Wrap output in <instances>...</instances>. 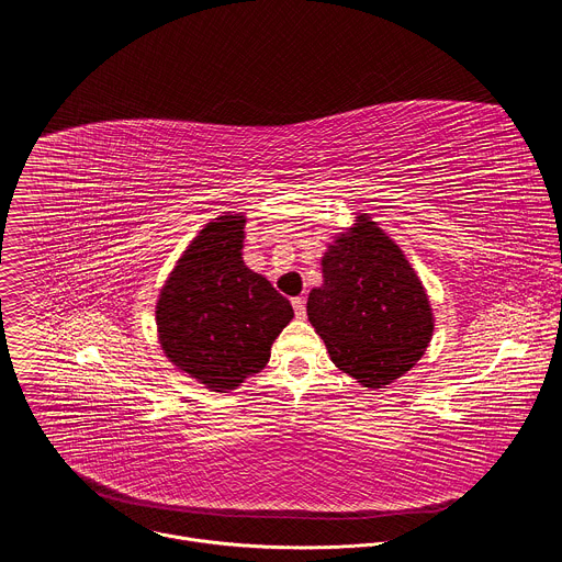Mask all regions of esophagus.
Returning <instances> with one entry per match:
<instances>
[{
  "label": "esophagus",
  "instance_id": "obj_1",
  "mask_svg": "<svg viewBox=\"0 0 562 562\" xmlns=\"http://www.w3.org/2000/svg\"><path fill=\"white\" fill-rule=\"evenodd\" d=\"M291 304H293V311H295L297 317H304V315H306V302H304V297H293Z\"/></svg>",
  "mask_w": 562,
  "mask_h": 562
}]
</instances>
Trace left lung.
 Wrapping results in <instances>:
<instances>
[{
  "instance_id": "left-lung-1",
  "label": "left lung",
  "mask_w": 562,
  "mask_h": 562,
  "mask_svg": "<svg viewBox=\"0 0 562 562\" xmlns=\"http://www.w3.org/2000/svg\"><path fill=\"white\" fill-rule=\"evenodd\" d=\"M306 315L334 364L367 389L405 375L429 347V295L393 239L367 213L334 237L323 256V286Z\"/></svg>"
}]
</instances>
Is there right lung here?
<instances>
[{
    "instance_id": "add662e5",
    "label": "right lung",
    "mask_w": 562,
    "mask_h": 562,
    "mask_svg": "<svg viewBox=\"0 0 562 562\" xmlns=\"http://www.w3.org/2000/svg\"><path fill=\"white\" fill-rule=\"evenodd\" d=\"M243 213L209 222L169 273L155 304L165 356L211 391H233L262 371L291 323V302L243 260Z\"/></svg>"
}]
</instances>
